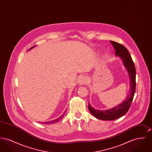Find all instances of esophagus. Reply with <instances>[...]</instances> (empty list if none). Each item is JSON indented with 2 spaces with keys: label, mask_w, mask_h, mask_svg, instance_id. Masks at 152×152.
<instances>
[{
  "label": "esophagus",
  "mask_w": 152,
  "mask_h": 152,
  "mask_svg": "<svg viewBox=\"0 0 152 152\" xmlns=\"http://www.w3.org/2000/svg\"><path fill=\"white\" fill-rule=\"evenodd\" d=\"M87 79L85 76H81L80 77L79 79L78 80V83L80 85H84L87 84Z\"/></svg>",
  "instance_id": "obj_1"
}]
</instances>
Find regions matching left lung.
Listing matches in <instances>:
<instances>
[{"mask_svg": "<svg viewBox=\"0 0 152 152\" xmlns=\"http://www.w3.org/2000/svg\"><path fill=\"white\" fill-rule=\"evenodd\" d=\"M115 50V55L122 58L123 63L126 68L130 78V91L126 99L123 102L108 110H97L88 104L90 112L97 118L102 120H114L125 115L130 108L136 91V68L128 50L121 44L110 41Z\"/></svg>", "mask_w": 152, "mask_h": 152, "instance_id": "obj_1", "label": "left lung"}]
</instances>
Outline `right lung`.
<instances>
[{
	"label": "right lung",
	"instance_id": "add662e5",
	"mask_svg": "<svg viewBox=\"0 0 152 152\" xmlns=\"http://www.w3.org/2000/svg\"><path fill=\"white\" fill-rule=\"evenodd\" d=\"M35 46H34V47H31L29 50H31V49H32V48H34V47H35ZM66 112V111H65ZM65 113H63L62 115L61 116H60L59 117H58V118H56V119H55V120H52V121H47V122H43V123H41V122H39V123H43V124H55V123H58V121H60L63 118V117L65 115Z\"/></svg>",
	"mask_w": 152,
	"mask_h": 152
}]
</instances>
